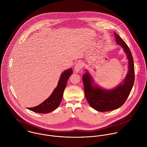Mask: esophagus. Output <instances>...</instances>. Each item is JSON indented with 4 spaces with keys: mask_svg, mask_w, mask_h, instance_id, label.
<instances>
[{
    "mask_svg": "<svg viewBox=\"0 0 147 147\" xmlns=\"http://www.w3.org/2000/svg\"><path fill=\"white\" fill-rule=\"evenodd\" d=\"M83 67V64L82 62H78L77 63H76L75 65V71L76 72V73H78L82 69V68Z\"/></svg>",
    "mask_w": 147,
    "mask_h": 147,
    "instance_id": "34e87169",
    "label": "esophagus"
}]
</instances>
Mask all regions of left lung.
<instances>
[{
    "label": "left lung",
    "mask_w": 147,
    "mask_h": 147,
    "mask_svg": "<svg viewBox=\"0 0 147 147\" xmlns=\"http://www.w3.org/2000/svg\"><path fill=\"white\" fill-rule=\"evenodd\" d=\"M115 41L126 53L128 59V71L123 81L110 89H104L95 83L93 76L85 69L83 75L86 99L90 106L100 112L115 110L124 104L132 88L135 80L133 58L130 50L125 41L116 33H114Z\"/></svg>",
    "instance_id": "8db88e82"
}]
</instances>
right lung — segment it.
Segmentation results:
<instances>
[{
	"instance_id": "1",
	"label": "right lung",
	"mask_w": 147,
	"mask_h": 147,
	"mask_svg": "<svg viewBox=\"0 0 147 147\" xmlns=\"http://www.w3.org/2000/svg\"><path fill=\"white\" fill-rule=\"evenodd\" d=\"M72 69L69 68L64 71L60 76L58 85L54 89L50 96L42 103L33 107L28 109L32 111L38 113H49L59 107L62 98L64 89L69 76L72 74Z\"/></svg>"
}]
</instances>
